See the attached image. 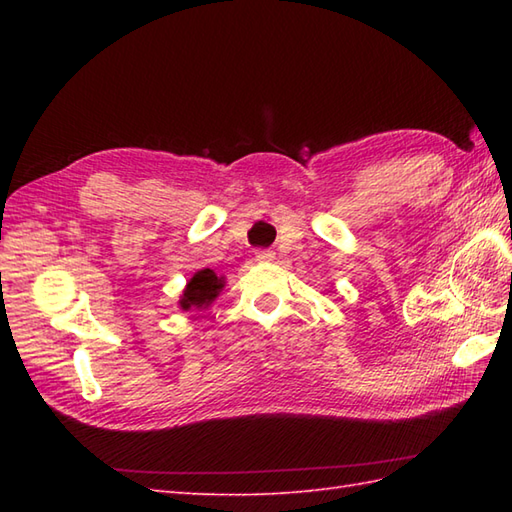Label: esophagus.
<instances>
[{
    "mask_svg": "<svg viewBox=\"0 0 512 512\" xmlns=\"http://www.w3.org/2000/svg\"><path fill=\"white\" fill-rule=\"evenodd\" d=\"M255 257H257V262H273V259H275V250H270V248L257 250Z\"/></svg>",
    "mask_w": 512,
    "mask_h": 512,
    "instance_id": "obj_1",
    "label": "esophagus"
}]
</instances>
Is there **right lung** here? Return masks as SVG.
I'll return each instance as SVG.
<instances>
[{"mask_svg":"<svg viewBox=\"0 0 512 512\" xmlns=\"http://www.w3.org/2000/svg\"><path fill=\"white\" fill-rule=\"evenodd\" d=\"M224 288V277H217L211 268L198 270L191 279L187 288L182 290L180 297V308L182 310H191V308H206L220 295V290Z\"/></svg>","mask_w":512,"mask_h":512,"instance_id":"add662e5","label":"right lung"}]
</instances>
